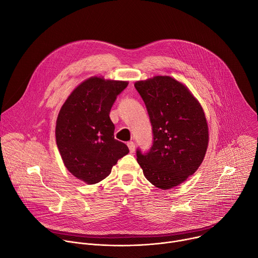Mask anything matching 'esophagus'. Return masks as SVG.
Wrapping results in <instances>:
<instances>
[{"mask_svg": "<svg viewBox=\"0 0 258 258\" xmlns=\"http://www.w3.org/2000/svg\"><path fill=\"white\" fill-rule=\"evenodd\" d=\"M127 147H128V149H130V151H131V153H134L135 152V148H136V147H135V143L134 142H127Z\"/></svg>", "mask_w": 258, "mask_h": 258, "instance_id": "1", "label": "esophagus"}]
</instances>
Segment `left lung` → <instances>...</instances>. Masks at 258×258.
<instances>
[{
	"mask_svg": "<svg viewBox=\"0 0 258 258\" xmlns=\"http://www.w3.org/2000/svg\"><path fill=\"white\" fill-rule=\"evenodd\" d=\"M148 110L153 131L151 150L137 160L145 177L168 190L194 174L201 165L209 142L204 110L189 88L168 76L135 83Z\"/></svg>",
	"mask_w": 258,
	"mask_h": 258,
	"instance_id": "8db88e82",
	"label": "left lung"
}]
</instances>
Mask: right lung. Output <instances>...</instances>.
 Instances as JSON below:
<instances>
[{"mask_svg":"<svg viewBox=\"0 0 258 258\" xmlns=\"http://www.w3.org/2000/svg\"><path fill=\"white\" fill-rule=\"evenodd\" d=\"M128 85L125 81L91 77L81 83L63 103L56 120V143L67 170L88 185L107 177L130 150L114 139L109 113Z\"/></svg>","mask_w":258,"mask_h":258,"instance_id":"add662e5","label":"right lung"}]
</instances>
